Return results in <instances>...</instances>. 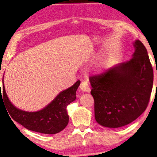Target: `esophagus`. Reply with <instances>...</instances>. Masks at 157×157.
<instances>
[{"label": "esophagus", "mask_w": 157, "mask_h": 157, "mask_svg": "<svg viewBox=\"0 0 157 157\" xmlns=\"http://www.w3.org/2000/svg\"><path fill=\"white\" fill-rule=\"evenodd\" d=\"M80 88L81 89V90H83V92H88L89 93L90 91V88L89 87L88 83L86 81H82L80 85Z\"/></svg>", "instance_id": "1"}]
</instances>
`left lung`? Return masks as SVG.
I'll use <instances>...</instances> for the list:
<instances>
[{
    "mask_svg": "<svg viewBox=\"0 0 157 157\" xmlns=\"http://www.w3.org/2000/svg\"><path fill=\"white\" fill-rule=\"evenodd\" d=\"M133 46L131 59L90 78L95 118L102 126L116 128L126 126L143 114L148 105L153 86L152 66L143 43L136 40Z\"/></svg>",
    "mask_w": 157,
    "mask_h": 157,
    "instance_id": "8db88e82",
    "label": "left lung"
}]
</instances>
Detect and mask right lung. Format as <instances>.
I'll use <instances>...</instances> for the list:
<instances>
[{
  "mask_svg": "<svg viewBox=\"0 0 157 157\" xmlns=\"http://www.w3.org/2000/svg\"><path fill=\"white\" fill-rule=\"evenodd\" d=\"M81 81L60 92L52 102L37 112H26L17 108L10 101L3 79V96L5 105L11 117L26 129L44 134H56L65 128L69 123L67 107L76 98V90Z\"/></svg>",
  "mask_w": 157,
  "mask_h": 157,
  "instance_id": "right-lung-1",
  "label": "right lung"
}]
</instances>
